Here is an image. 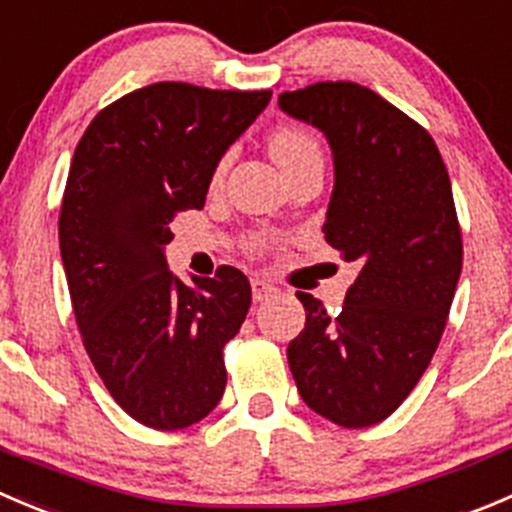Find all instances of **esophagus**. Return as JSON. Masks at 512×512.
<instances>
[{"mask_svg":"<svg viewBox=\"0 0 512 512\" xmlns=\"http://www.w3.org/2000/svg\"><path fill=\"white\" fill-rule=\"evenodd\" d=\"M277 292L275 285H270L267 280H260V277H252V297H255L257 302L267 300V297H272Z\"/></svg>","mask_w":512,"mask_h":512,"instance_id":"34e87169","label":"esophagus"}]
</instances>
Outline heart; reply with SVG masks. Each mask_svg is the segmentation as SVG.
<instances>
[{"instance_id":"heart-1","label":"heart","mask_w":512,"mask_h":512,"mask_svg":"<svg viewBox=\"0 0 512 512\" xmlns=\"http://www.w3.org/2000/svg\"><path fill=\"white\" fill-rule=\"evenodd\" d=\"M267 147H270V155L275 157V162L280 165V170L285 172V175L297 170L300 165H305V162L322 160L320 142H317L310 132L297 130V127H280V130L270 132ZM262 247H265V237H255V240H252V250L260 252Z\"/></svg>"}]
</instances>
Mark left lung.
<instances>
[{"label":"left lung","mask_w":512,"mask_h":512,"mask_svg":"<svg viewBox=\"0 0 512 512\" xmlns=\"http://www.w3.org/2000/svg\"><path fill=\"white\" fill-rule=\"evenodd\" d=\"M325 132L335 160L327 245L357 262L340 315L307 292L305 330L287 347L307 408L342 428L382 423L433 360L463 267L450 177L423 124L357 82L280 94Z\"/></svg>","instance_id":"obj_1"}]
</instances>
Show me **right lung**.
Segmentation results:
<instances>
[{"label":"right lung","mask_w":512,"mask_h":512,"mask_svg":"<svg viewBox=\"0 0 512 512\" xmlns=\"http://www.w3.org/2000/svg\"><path fill=\"white\" fill-rule=\"evenodd\" d=\"M270 97L157 82L97 112L74 150L59 210L74 320L114 403L147 428H190L225 393L222 347L245 322L250 282L222 265L185 285L162 250Z\"/></svg>","instance_id":"right-lung-1"}]
</instances>
